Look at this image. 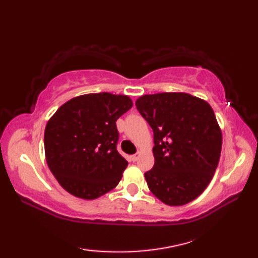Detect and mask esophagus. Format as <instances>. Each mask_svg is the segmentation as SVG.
<instances>
[{
	"label": "esophagus",
	"mask_w": 258,
	"mask_h": 258,
	"mask_svg": "<svg viewBox=\"0 0 258 258\" xmlns=\"http://www.w3.org/2000/svg\"><path fill=\"white\" fill-rule=\"evenodd\" d=\"M139 156H140V153H136V154H133V155H131V160H132L133 162H135V161H138V158H139Z\"/></svg>",
	"instance_id": "1"
}]
</instances>
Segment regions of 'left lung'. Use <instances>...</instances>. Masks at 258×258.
Instances as JSON below:
<instances>
[{"label": "left lung", "mask_w": 258, "mask_h": 258, "mask_svg": "<svg viewBox=\"0 0 258 258\" xmlns=\"http://www.w3.org/2000/svg\"><path fill=\"white\" fill-rule=\"evenodd\" d=\"M136 108L153 130L155 163L144 176L158 200L179 206L199 197L220 161L222 133L207 102L186 93L141 96Z\"/></svg>", "instance_id": "8db88e82"}]
</instances>
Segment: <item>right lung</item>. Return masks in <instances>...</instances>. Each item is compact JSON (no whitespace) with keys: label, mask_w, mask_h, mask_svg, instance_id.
Here are the masks:
<instances>
[{"label":"right lung","mask_w":258,"mask_h":258,"mask_svg":"<svg viewBox=\"0 0 258 258\" xmlns=\"http://www.w3.org/2000/svg\"><path fill=\"white\" fill-rule=\"evenodd\" d=\"M132 105L126 95L86 94L63 104L48 120L46 162L65 190L94 200L118 184L128 163L117 152L116 120Z\"/></svg>","instance_id":"right-lung-1"}]
</instances>
